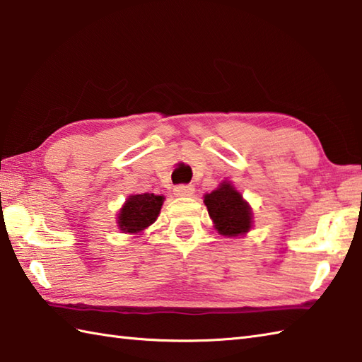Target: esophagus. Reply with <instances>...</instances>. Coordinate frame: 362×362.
<instances>
[{
  "instance_id": "esophagus-1",
  "label": "esophagus",
  "mask_w": 362,
  "mask_h": 362,
  "mask_svg": "<svg viewBox=\"0 0 362 362\" xmlns=\"http://www.w3.org/2000/svg\"><path fill=\"white\" fill-rule=\"evenodd\" d=\"M194 193V187L193 185H177L174 188V194L179 197H188Z\"/></svg>"
}]
</instances>
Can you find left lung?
<instances>
[{"instance_id": "1", "label": "left lung", "mask_w": 362, "mask_h": 362, "mask_svg": "<svg viewBox=\"0 0 362 362\" xmlns=\"http://www.w3.org/2000/svg\"><path fill=\"white\" fill-rule=\"evenodd\" d=\"M205 205L209 209L210 218L224 236H238L249 232L252 227V211L247 202L243 201V196L224 182L214 189L213 193L205 196Z\"/></svg>"}]
</instances>
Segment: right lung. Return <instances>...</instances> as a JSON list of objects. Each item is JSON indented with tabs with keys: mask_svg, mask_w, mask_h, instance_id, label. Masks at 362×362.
Returning a JSON list of instances; mask_svg holds the SVG:
<instances>
[{
	"mask_svg": "<svg viewBox=\"0 0 362 362\" xmlns=\"http://www.w3.org/2000/svg\"><path fill=\"white\" fill-rule=\"evenodd\" d=\"M163 196L149 193L130 196L119 211V228L126 233H138L153 224L163 205Z\"/></svg>",
	"mask_w": 362,
	"mask_h": 362,
	"instance_id": "obj_1",
	"label": "right lung"
}]
</instances>
